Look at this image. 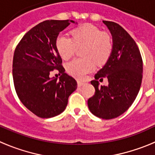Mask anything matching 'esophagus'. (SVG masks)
Segmentation results:
<instances>
[{
  "mask_svg": "<svg viewBox=\"0 0 155 155\" xmlns=\"http://www.w3.org/2000/svg\"><path fill=\"white\" fill-rule=\"evenodd\" d=\"M84 84V81H78V87H81Z\"/></svg>",
  "mask_w": 155,
  "mask_h": 155,
  "instance_id": "esophagus-1",
  "label": "esophagus"
}]
</instances>
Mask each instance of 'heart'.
<instances>
[{"label": "heart", "instance_id": "b5f03b06", "mask_svg": "<svg viewBox=\"0 0 155 155\" xmlns=\"http://www.w3.org/2000/svg\"><path fill=\"white\" fill-rule=\"evenodd\" d=\"M72 39L59 35L56 49L61 58L68 61L74 55L77 48H83V59H76L67 64L68 73L77 78H83L94 71L95 63L102 65L108 61L113 50V42L107 32L91 24H84L71 31Z\"/></svg>", "mask_w": 155, "mask_h": 155}]
</instances>
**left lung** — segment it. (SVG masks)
<instances>
[{
    "instance_id": "8db88e82",
    "label": "left lung",
    "mask_w": 155,
    "mask_h": 155,
    "mask_svg": "<svg viewBox=\"0 0 155 155\" xmlns=\"http://www.w3.org/2000/svg\"><path fill=\"white\" fill-rule=\"evenodd\" d=\"M113 38L112 53L103 68L94 75L91 84L95 94L87 101L91 113L98 118L110 120L130 107L140 88L143 61L137 45L122 26L103 21ZM106 76L107 86H99L98 79Z\"/></svg>"
}]
</instances>
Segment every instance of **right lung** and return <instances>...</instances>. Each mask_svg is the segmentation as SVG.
I'll list each match as a JSON object with an SVG mask.
<instances>
[{
	"mask_svg": "<svg viewBox=\"0 0 155 155\" xmlns=\"http://www.w3.org/2000/svg\"><path fill=\"white\" fill-rule=\"evenodd\" d=\"M73 20H47L23 36L15 50L12 66L14 85L23 105L40 118H51L65 110L77 81L65 73L56 49V39ZM77 23V22H76ZM57 69L59 80L49 78Z\"/></svg>",
	"mask_w": 155,
	"mask_h": 155,
	"instance_id": "obj_1",
	"label": "right lung"
}]
</instances>
